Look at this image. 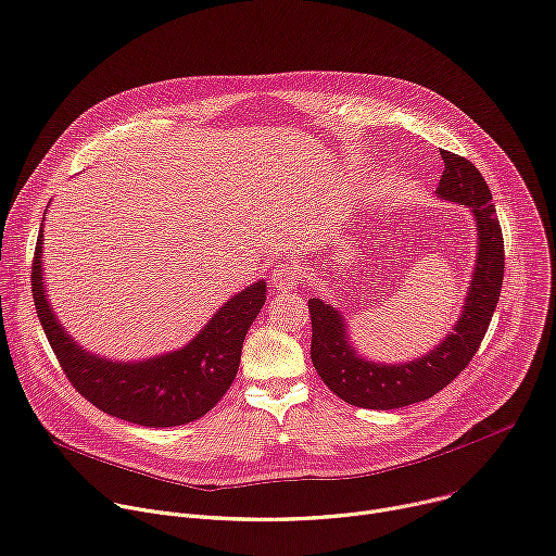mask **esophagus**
<instances>
[{
    "mask_svg": "<svg viewBox=\"0 0 556 556\" xmlns=\"http://www.w3.org/2000/svg\"><path fill=\"white\" fill-rule=\"evenodd\" d=\"M299 279H301V273H299V268L294 264H279L273 270V283L281 292L294 290L299 286Z\"/></svg>",
    "mask_w": 556,
    "mask_h": 556,
    "instance_id": "1",
    "label": "esophagus"
}]
</instances>
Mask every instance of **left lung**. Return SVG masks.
<instances>
[{"label": "left lung", "instance_id": "8db88e82", "mask_svg": "<svg viewBox=\"0 0 556 556\" xmlns=\"http://www.w3.org/2000/svg\"><path fill=\"white\" fill-rule=\"evenodd\" d=\"M443 175L437 194L468 206L477 222V262L459 321L428 355L408 364H375L362 359L348 341L343 315L324 299H311V357L321 381L350 406L394 410L426 401L457 377L479 350L498 304L503 266V235L492 206V192L472 162L441 150Z\"/></svg>", "mask_w": 556, "mask_h": 556}]
</instances>
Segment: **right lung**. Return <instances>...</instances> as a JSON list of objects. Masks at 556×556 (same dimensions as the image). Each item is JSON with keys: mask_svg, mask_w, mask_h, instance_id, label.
Instances as JSON below:
<instances>
[{"mask_svg": "<svg viewBox=\"0 0 556 556\" xmlns=\"http://www.w3.org/2000/svg\"><path fill=\"white\" fill-rule=\"evenodd\" d=\"M41 241L43 230L30 275L35 311L64 375L84 399L111 417L148 428L184 426L217 406L235 381L245 332L266 301V281L230 296L184 348L146 362H113L90 355L58 321L43 290Z\"/></svg>", "mask_w": 556, "mask_h": 556, "instance_id": "right-lung-1", "label": "right lung"}]
</instances>
